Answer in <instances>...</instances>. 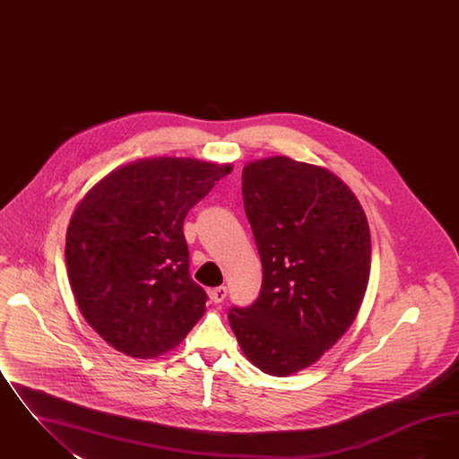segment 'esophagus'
I'll return each mask as SVG.
<instances>
[{
	"label": "esophagus",
	"mask_w": 459,
	"mask_h": 459,
	"mask_svg": "<svg viewBox=\"0 0 459 459\" xmlns=\"http://www.w3.org/2000/svg\"><path fill=\"white\" fill-rule=\"evenodd\" d=\"M225 298H227V287H223V285H220V287H215V289L210 290V299H212L213 303H221Z\"/></svg>",
	"instance_id": "1"
}]
</instances>
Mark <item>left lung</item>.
<instances>
[{
	"instance_id": "8db88e82",
	"label": "left lung",
	"mask_w": 459,
	"mask_h": 459,
	"mask_svg": "<svg viewBox=\"0 0 459 459\" xmlns=\"http://www.w3.org/2000/svg\"><path fill=\"white\" fill-rule=\"evenodd\" d=\"M242 199L263 282L229 322L256 368L287 377L318 361L354 322L370 279L368 220L337 175L289 156L249 161Z\"/></svg>"
}]
</instances>
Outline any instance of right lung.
<instances>
[{
	"label": "right lung",
	"instance_id": "obj_1",
	"mask_svg": "<svg viewBox=\"0 0 459 459\" xmlns=\"http://www.w3.org/2000/svg\"><path fill=\"white\" fill-rule=\"evenodd\" d=\"M230 163L143 158L115 169L77 204L66 229L68 282L103 341L152 359L178 346L206 311L189 275L187 212Z\"/></svg>",
	"mask_w": 459,
	"mask_h": 459
}]
</instances>
